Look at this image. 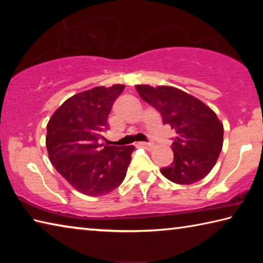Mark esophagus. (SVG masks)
I'll return each mask as SVG.
<instances>
[{"label":"esophagus","mask_w":263,"mask_h":263,"mask_svg":"<svg viewBox=\"0 0 263 263\" xmlns=\"http://www.w3.org/2000/svg\"><path fill=\"white\" fill-rule=\"evenodd\" d=\"M139 146L145 149H151V148H153L154 145L152 144V142H140Z\"/></svg>","instance_id":"esophagus-1"}]
</instances>
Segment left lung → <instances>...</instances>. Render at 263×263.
<instances>
[{
	"instance_id": "8db88e82",
	"label": "left lung",
	"mask_w": 263,
	"mask_h": 263,
	"mask_svg": "<svg viewBox=\"0 0 263 263\" xmlns=\"http://www.w3.org/2000/svg\"><path fill=\"white\" fill-rule=\"evenodd\" d=\"M138 94L161 114L175 131L174 161L161 174L177 184H193L215 166L222 147L224 127L217 115L196 97L169 86H136Z\"/></svg>"
}]
</instances>
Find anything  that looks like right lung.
Segmentation results:
<instances>
[{"instance_id":"obj_1","label":"right lung","mask_w":263,"mask_h":263,"mask_svg":"<svg viewBox=\"0 0 263 263\" xmlns=\"http://www.w3.org/2000/svg\"><path fill=\"white\" fill-rule=\"evenodd\" d=\"M125 86L95 87L69 97L47 123L48 157L59 174L80 193L106 195L126 176L135 146H104L108 116Z\"/></svg>"}]
</instances>
